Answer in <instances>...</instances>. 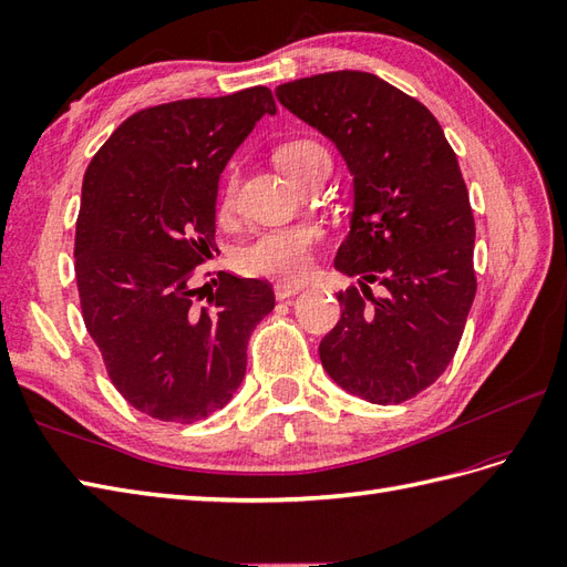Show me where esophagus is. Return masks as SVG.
<instances>
[{"mask_svg": "<svg viewBox=\"0 0 567 567\" xmlns=\"http://www.w3.org/2000/svg\"><path fill=\"white\" fill-rule=\"evenodd\" d=\"M303 287H299V285H289V282H278L275 285V297L278 299H289V297H295V295H299Z\"/></svg>", "mask_w": 567, "mask_h": 567, "instance_id": "34e87169", "label": "esophagus"}]
</instances>
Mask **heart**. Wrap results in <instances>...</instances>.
Segmentation results:
<instances>
[{
  "instance_id": "obj_1",
  "label": "heart",
  "mask_w": 567,
  "mask_h": 567,
  "mask_svg": "<svg viewBox=\"0 0 567 567\" xmlns=\"http://www.w3.org/2000/svg\"><path fill=\"white\" fill-rule=\"evenodd\" d=\"M280 167L297 184L321 163H330V155L318 141L297 138L285 143L278 151ZM237 203V174H229L223 192V210H231ZM321 239V227L313 223H299L264 231L239 254L244 272L260 278H278L299 282L313 268V246Z\"/></svg>"
}]
</instances>
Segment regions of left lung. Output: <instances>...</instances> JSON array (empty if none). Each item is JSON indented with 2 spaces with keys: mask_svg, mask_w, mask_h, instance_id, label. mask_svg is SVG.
Wrapping results in <instances>:
<instances>
[{
  "mask_svg": "<svg viewBox=\"0 0 567 567\" xmlns=\"http://www.w3.org/2000/svg\"><path fill=\"white\" fill-rule=\"evenodd\" d=\"M275 95L338 145L354 177L336 268L359 275L361 289L338 292L342 316L318 347L321 364L367 402L412 400L453 361L476 295L474 215L455 151L419 100L367 71L299 79Z\"/></svg>",
  "mask_w": 567,
  "mask_h": 567,
  "instance_id": "1",
  "label": "left lung"
}]
</instances>
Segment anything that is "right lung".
Wrapping results in <instances>:
<instances>
[{
    "instance_id": "right-lung-1",
    "label": "right lung",
    "mask_w": 567,
    "mask_h": 567,
    "mask_svg": "<svg viewBox=\"0 0 567 567\" xmlns=\"http://www.w3.org/2000/svg\"><path fill=\"white\" fill-rule=\"evenodd\" d=\"M272 93L254 85L132 114L95 153L76 220V285L114 388L159 422L223 410L246 373V344L275 307L266 280L217 272L196 303L192 278L215 246L217 182Z\"/></svg>"
}]
</instances>
